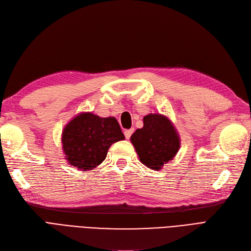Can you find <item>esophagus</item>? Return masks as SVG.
Returning <instances> with one entry per match:
<instances>
[{
	"label": "esophagus",
	"mask_w": 251,
	"mask_h": 251,
	"mask_svg": "<svg viewBox=\"0 0 251 251\" xmlns=\"http://www.w3.org/2000/svg\"><path fill=\"white\" fill-rule=\"evenodd\" d=\"M134 133V128H129V129H126L125 131V136L126 139H129L132 136V134Z\"/></svg>",
	"instance_id": "34e87169"
}]
</instances>
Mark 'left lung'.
<instances>
[{
	"instance_id": "8db88e82",
	"label": "left lung",
	"mask_w": 251,
	"mask_h": 251,
	"mask_svg": "<svg viewBox=\"0 0 251 251\" xmlns=\"http://www.w3.org/2000/svg\"><path fill=\"white\" fill-rule=\"evenodd\" d=\"M143 127L131 136L141 163L151 170H160L172 160L180 148V137L167 116L150 113L143 118Z\"/></svg>"
}]
</instances>
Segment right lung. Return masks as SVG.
<instances>
[{
    "label": "right lung",
    "mask_w": 251,
    "mask_h": 251,
    "mask_svg": "<svg viewBox=\"0 0 251 251\" xmlns=\"http://www.w3.org/2000/svg\"><path fill=\"white\" fill-rule=\"evenodd\" d=\"M124 139L116 118L84 112L65 126L62 143L68 163L85 172L102 164L110 146Z\"/></svg>",
    "instance_id": "obj_1"
}]
</instances>
